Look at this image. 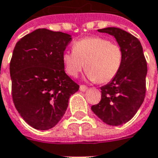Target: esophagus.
Here are the masks:
<instances>
[{
    "mask_svg": "<svg viewBox=\"0 0 158 158\" xmlns=\"http://www.w3.org/2000/svg\"><path fill=\"white\" fill-rule=\"evenodd\" d=\"M79 89H80L81 91H83V92H84V91H85V90H87V89H88V87H87L86 85H81L79 86Z\"/></svg>",
    "mask_w": 158,
    "mask_h": 158,
    "instance_id": "esophagus-1",
    "label": "esophagus"
}]
</instances>
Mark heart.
Here are the masks:
<instances>
[{"mask_svg": "<svg viewBox=\"0 0 158 158\" xmlns=\"http://www.w3.org/2000/svg\"><path fill=\"white\" fill-rule=\"evenodd\" d=\"M123 61L118 45L102 37H88L73 43V52L62 55L66 72L78 76L85 67L86 77L97 83L109 82L117 75Z\"/></svg>", "mask_w": 158, "mask_h": 158, "instance_id": "obj_1", "label": "heart"}]
</instances>
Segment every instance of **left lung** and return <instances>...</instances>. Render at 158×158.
<instances>
[{"mask_svg":"<svg viewBox=\"0 0 158 158\" xmlns=\"http://www.w3.org/2000/svg\"><path fill=\"white\" fill-rule=\"evenodd\" d=\"M98 32L116 39L122 50L123 61L117 75L101 87L102 99L91 110L106 124L122 125L135 115L144 102L147 64L142 45L131 34L114 27L98 29Z\"/></svg>","mask_w":158,"mask_h":158,"instance_id":"8db88e82","label":"left lung"}]
</instances>
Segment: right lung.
Segmentation results:
<instances>
[{"label":"right lung","mask_w":158,"mask_h":158,"mask_svg":"<svg viewBox=\"0 0 158 158\" xmlns=\"http://www.w3.org/2000/svg\"><path fill=\"white\" fill-rule=\"evenodd\" d=\"M72 37L38 29L17 42L10 62L16 109L29 125L47 130L62 119L79 85L66 74L62 55Z\"/></svg>","instance_id":"1"}]
</instances>
